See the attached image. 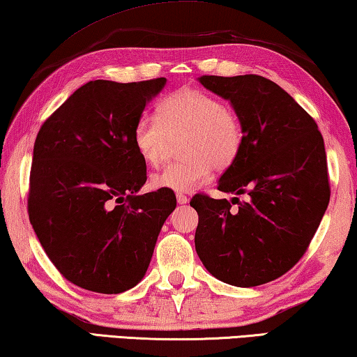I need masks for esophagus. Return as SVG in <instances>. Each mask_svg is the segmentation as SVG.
Segmentation results:
<instances>
[{"instance_id":"34e87169","label":"esophagus","mask_w":357,"mask_h":357,"mask_svg":"<svg viewBox=\"0 0 357 357\" xmlns=\"http://www.w3.org/2000/svg\"><path fill=\"white\" fill-rule=\"evenodd\" d=\"M176 200H178V204H179V205H185V204H189L188 195H184V194H178V195H176Z\"/></svg>"}]
</instances>
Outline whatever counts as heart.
I'll return each instance as SVG.
<instances>
[{
    "mask_svg": "<svg viewBox=\"0 0 357 357\" xmlns=\"http://www.w3.org/2000/svg\"><path fill=\"white\" fill-rule=\"evenodd\" d=\"M157 119L144 115L132 130V146L147 165L162 162L169 137L184 135L183 160L165 167L151 179L153 189L189 192L208 179L211 168L222 172L236 162L242 147V128L215 96L183 88L165 98Z\"/></svg>",
    "mask_w": 357,
    "mask_h": 357,
    "instance_id": "heart-1",
    "label": "heart"
}]
</instances>
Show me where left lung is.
Here are the masks:
<instances>
[{
  "instance_id": "1",
  "label": "left lung",
  "mask_w": 357,
  "mask_h": 357,
  "mask_svg": "<svg viewBox=\"0 0 357 357\" xmlns=\"http://www.w3.org/2000/svg\"><path fill=\"white\" fill-rule=\"evenodd\" d=\"M199 82L229 100L242 128L241 152L218 190L247 194V200L195 195V252L221 282L261 285L294 268L327 210L322 135L307 112L268 78L204 75Z\"/></svg>"
}]
</instances>
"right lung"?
I'll return each mask as SVG.
<instances>
[{
  "label": "right lung",
  "instance_id": "right-lung-1",
  "mask_svg": "<svg viewBox=\"0 0 357 357\" xmlns=\"http://www.w3.org/2000/svg\"><path fill=\"white\" fill-rule=\"evenodd\" d=\"M167 78L139 83L94 79L78 88L36 136L29 216L41 247L72 284L121 294L139 284L173 190L137 195L146 162L132 130Z\"/></svg>",
  "mask_w": 357,
  "mask_h": 357
}]
</instances>
